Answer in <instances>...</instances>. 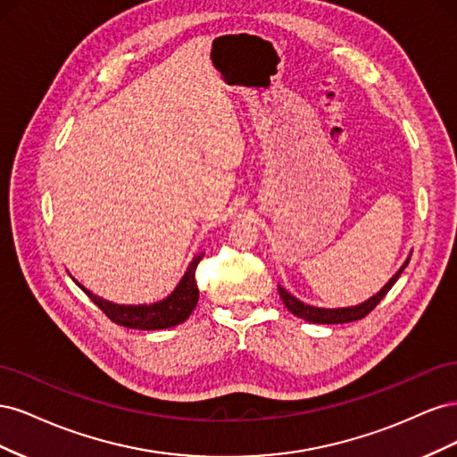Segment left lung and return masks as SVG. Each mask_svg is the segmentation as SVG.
Here are the masks:
<instances>
[{"mask_svg":"<svg viewBox=\"0 0 457 457\" xmlns=\"http://www.w3.org/2000/svg\"><path fill=\"white\" fill-rule=\"evenodd\" d=\"M408 261L404 262V267L393 276V278L389 280V284H386L378 295H373L371 299H368L366 303H362V305H358V307H349V309H316V307L305 305V303H301L294 295H289L286 289H282V287H278V294L282 297V303L286 305V309L292 312V314L303 318V320H307V322H314V324H345V322H354V320H361V318H364L366 314H370L373 309L379 305L381 299L386 294H389V289L398 280V276L403 274V270L406 269Z\"/></svg>","mask_w":457,"mask_h":457,"instance_id":"8db88e82","label":"left lung"}]
</instances>
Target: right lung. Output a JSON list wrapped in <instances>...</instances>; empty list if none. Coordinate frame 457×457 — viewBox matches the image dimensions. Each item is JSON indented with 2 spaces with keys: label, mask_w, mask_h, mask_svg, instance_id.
<instances>
[{
  "label": "right lung",
  "mask_w": 457,
  "mask_h": 457,
  "mask_svg": "<svg viewBox=\"0 0 457 457\" xmlns=\"http://www.w3.org/2000/svg\"><path fill=\"white\" fill-rule=\"evenodd\" d=\"M200 261H202V255L195 257V261H192L190 267L187 269L183 280L179 282V286L173 289V294L160 303H154V305H139V307L114 305V303H108V301H103L101 297L93 295L86 287L81 286L79 287L84 289L87 297L112 322L123 328H133V329H163V328H171L185 322L190 316V312L195 311L198 295H200L198 284H196V269Z\"/></svg>",
  "instance_id": "1"
}]
</instances>
